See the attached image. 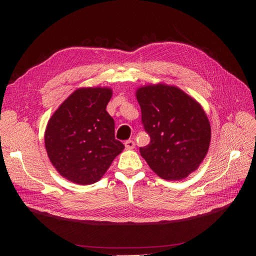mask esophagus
Returning a JSON list of instances; mask_svg holds the SVG:
<instances>
[{
	"label": "esophagus",
	"instance_id": "esophagus-1",
	"mask_svg": "<svg viewBox=\"0 0 256 256\" xmlns=\"http://www.w3.org/2000/svg\"><path fill=\"white\" fill-rule=\"evenodd\" d=\"M125 147L127 150H132V148H134L136 147V143L132 141V140H127V141H125Z\"/></svg>",
	"mask_w": 256,
	"mask_h": 256
}]
</instances>
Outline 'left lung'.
Here are the masks:
<instances>
[{
    "mask_svg": "<svg viewBox=\"0 0 256 256\" xmlns=\"http://www.w3.org/2000/svg\"><path fill=\"white\" fill-rule=\"evenodd\" d=\"M142 124L150 136L141 156L164 180H180L198 168L212 138L208 118L196 99L180 88L150 84L136 90Z\"/></svg>",
    "mask_w": 256,
    "mask_h": 256,
    "instance_id": "obj_1",
    "label": "left lung"
}]
</instances>
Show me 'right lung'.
<instances>
[{
    "label": "right lung",
    "instance_id": "obj_1",
    "mask_svg": "<svg viewBox=\"0 0 256 256\" xmlns=\"http://www.w3.org/2000/svg\"><path fill=\"white\" fill-rule=\"evenodd\" d=\"M109 88L76 90L53 113L44 131L52 166L79 184L98 182L125 146L115 138L114 120L106 108Z\"/></svg>",
    "mask_w": 256,
    "mask_h": 256
}]
</instances>
